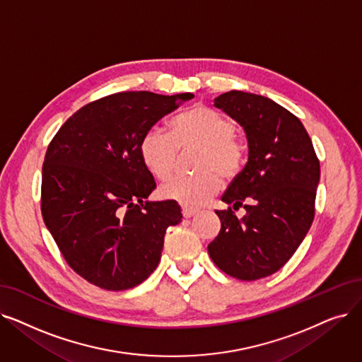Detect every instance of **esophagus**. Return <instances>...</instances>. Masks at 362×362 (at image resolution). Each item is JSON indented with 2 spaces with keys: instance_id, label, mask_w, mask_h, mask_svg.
<instances>
[{
  "instance_id": "esophagus-1",
  "label": "esophagus",
  "mask_w": 362,
  "mask_h": 362,
  "mask_svg": "<svg viewBox=\"0 0 362 362\" xmlns=\"http://www.w3.org/2000/svg\"><path fill=\"white\" fill-rule=\"evenodd\" d=\"M182 214H183V217H185V218H191L192 216H195V214H197V210L183 207V209H182Z\"/></svg>"
}]
</instances>
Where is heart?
Masks as SVG:
<instances>
[{
  "mask_svg": "<svg viewBox=\"0 0 362 362\" xmlns=\"http://www.w3.org/2000/svg\"><path fill=\"white\" fill-rule=\"evenodd\" d=\"M237 125L206 105H195L170 122V134L149 130L140 140V158L151 175L161 182L171 177L179 152L197 151L192 177H176L161 186L160 197L176 201L187 209L199 207L220 189L219 179L232 182L245 164L247 149L235 134Z\"/></svg>",
  "mask_w": 362,
  "mask_h": 362,
  "instance_id": "1",
  "label": "heart"
}]
</instances>
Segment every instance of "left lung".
I'll use <instances>...</instances> for the list:
<instances>
[{"instance_id": "8db88e82", "label": "left lung", "mask_w": 362, "mask_h": 362, "mask_svg": "<svg viewBox=\"0 0 362 362\" xmlns=\"http://www.w3.org/2000/svg\"><path fill=\"white\" fill-rule=\"evenodd\" d=\"M214 106L244 129L248 161L222 197L232 207L216 211L222 228L209 255L225 274L255 281L279 271L305 240L315 216L320 161L300 119L274 100L232 90ZM240 206L243 219L233 213Z\"/></svg>"}]
</instances>
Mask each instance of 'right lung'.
Instances as JSON below:
<instances>
[{
	"instance_id": "add662e5",
	"label": "right lung",
	"mask_w": 362,
	"mask_h": 362,
	"mask_svg": "<svg viewBox=\"0 0 362 362\" xmlns=\"http://www.w3.org/2000/svg\"><path fill=\"white\" fill-rule=\"evenodd\" d=\"M192 93L122 91L76 111L45 152L41 213L71 268L109 291L144 282L160 263L176 201H148L155 180L140 140Z\"/></svg>"
}]
</instances>
